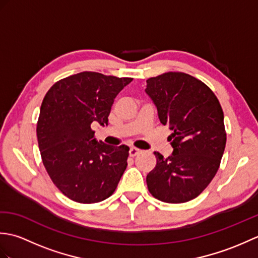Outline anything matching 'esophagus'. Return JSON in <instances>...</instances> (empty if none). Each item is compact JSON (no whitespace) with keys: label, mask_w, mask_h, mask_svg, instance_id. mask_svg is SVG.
Masks as SVG:
<instances>
[{"label":"esophagus","mask_w":258,"mask_h":258,"mask_svg":"<svg viewBox=\"0 0 258 258\" xmlns=\"http://www.w3.org/2000/svg\"><path fill=\"white\" fill-rule=\"evenodd\" d=\"M140 152H141L140 150L135 149V147H132V149H130V156H131V157H134V156L138 155Z\"/></svg>","instance_id":"34e87169"}]
</instances>
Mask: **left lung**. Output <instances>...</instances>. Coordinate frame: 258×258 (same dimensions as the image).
I'll list each match as a JSON object with an SVG mask.
<instances>
[{"label":"left lung","mask_w":258,"mask_h":258,"mask_svg":"<svg viewBox=\"0 0 258 258\" xmlns=\"http://www.w3.org/2000/svg\"><path fill=\"white\" fill-rule=\"evenodd\" d=\"M146 83L158 118L172 131L173 147L167 158L154 153L156 166L147 174V187L162 202H188L207 187L220 167L226 145L222 106L210 87L189 74L167 72Z\"/></svg>","instance_id":"obj_1"}]
</instances>
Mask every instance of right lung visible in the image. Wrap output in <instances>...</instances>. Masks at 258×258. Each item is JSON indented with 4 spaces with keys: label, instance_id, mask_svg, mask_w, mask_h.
<instances>
[{
    "label": "right lung",
    "instance_id": "right-lung-1",
    "mask_svg": "<svg viewBox=\"0 0 258 258\" xmlns=\"http://www.w3.org/2000/svg\"><path fill=\"white\" fill-rule=\"evenodd\" d=\"M132 80L81 72L56 82L43 98L38 149L52 182L70 200L93 204L116 189L130 149L97 142L91 126L107 125L114 98Z\"/></svg>",
    "mask_w": 258,
    "mask_h": 258
}]
</instances>
